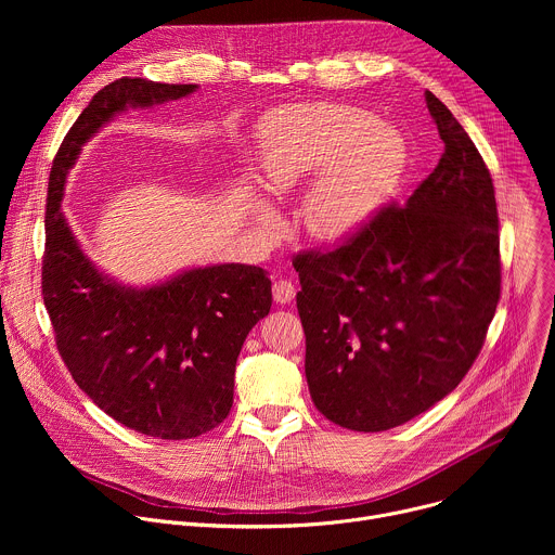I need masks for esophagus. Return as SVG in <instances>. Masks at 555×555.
Instances as JSON below:
<instances>
[{
	"label": "esophagus",
	"mask_w": 555,
	"mask_h": 555,
	"mask_svg": "<svg viewBox=\"0 0 555 555\" xmlns=\"http://www.w3.org/2000/svg\"><path fill=\"white\" fill-rule=\"evenodd\" d=\"M272 294H274V300H276L279 305L292 302V298L296 296V285H294L292 281H287V279H279V281H274V285H272Z\"/></svg>",
	"instance_id": "1"
}]
</instances>
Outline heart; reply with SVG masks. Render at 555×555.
I'll list each match as a JSON object with an SVG mask.
<instances>
[{
	"instance_id": "1",
	"label": "heart",
	"mask_w": 555,
	"mask_h": 555,
	"mask_svg": "<svg viewBox=\"0 0 555 555\" xmlns=\"http://www.w3.org/2000/svg\"><path fill=\"white\" fill-rule=\"evenodd\" d=\"M261 184L285 195L319 176L302 202V221L319 240H340L369 221L400 184L406 142L360 107L315 103L274 112L259 133ZM263 225L276 217L257 208Z\"/></svg>"
}]
</instances>
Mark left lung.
<instances>
[{
	"instance_id": "obj_1",
	"label": "left lung",
	"mask_w": 555,
	"mask_h": 555,
	"mask_svg": "<svg viewBox=\"0 0 555 555\" xmlns=\"http://www.w3.org/2000/svg\"><path fill=\"white\" fill-rule=\"evenodd\" d=\"M426 105L446 149L409 202L334 250L294 257L311 400L358 433L402 426L452 392L501 298L492 176L433 92Z\"/></svg>"
}]
</instances>
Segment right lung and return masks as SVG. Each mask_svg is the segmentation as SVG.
Segmentation results:
<instances>
[{"mask_svg": "<svg viewBox=\"0 0 555 555\" xmlns=\"http://www.w3.org/2000/svg\"><path fill=\"white\" fill-rule=\"evenodd\" d=\"M197 86L118 78L63 138L46 204L43 302L56 349L88 398L118 424L157 439H193L232 406L234 366L250 330L270 313L272 281L257 266L193 268L149 287L105 276L61 210L81 146L127 107L178 101Z\"/></svg>", "mask_w": 555, "mask_h": 555, "instance_id": "obj_1", "label": "right lung"}]
</instances>
